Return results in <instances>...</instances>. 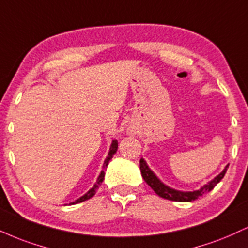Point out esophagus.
I'll use <instances>...</instances> for the list:
<instances>
[{
	"label": "esophagus",
	"mask_w": 248,
	"mask_h": 248,
	"mask_svg": "<svg viewBox=\"0 0 248 248\" xmlns=\"http://www.w3.org/2000/svg\"><path fill=\"white\" fill-rule=\"evenodd\" d=\"M129 134H130V132H129Z\"/></svg>",
	"instance_id": "1"
}]
</instances>
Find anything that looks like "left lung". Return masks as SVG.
<instances>
[{
  "instance_id": "1",
  "label": "left lung",
  "mask_w": 248,
  "mask_h": 248,
  "mask_svg": "<svg viewBox=\"0 0 248 248\" xmlns=\"http://www.w3.org/2000/svg\"><path fill=\"white\" fill-rule=\"evenodd\" d=\"M228 168H229V164L225 166L224 170H223L218 175H216V177H215L213 180H210L208 184L203 185L201 188L193 190V192H183V190H178L166 186V185L164 184L163 181H160L159 178L155 174L153 170H150L147 162H145L143 158H141V160H140V169H141L142 177L144 179L145 183H147L149 186L154 189V192L156 193L158 196H160V198L170 200V201H178V202H192L194 200L200 198V196L204 195V194L210 192V190L213 189L223 178H224Z\"/></svg>"
}]
</instances>
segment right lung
Here are the masks:
<instances>
[{
    "mask_svg": "<svg viewBox=\"0 0 248 248\" xmlns=\"http://www.w3.org/2000/svg\"><path fill=\"white\" fill-rule=\"evenodd\" d=\"M116 150H118V141H116V140H113L112 143H111V147H109V151H108V154H107V157H106L105 162H104L103 169H106V168H107V165H108L109 160L112 159L113 156H114V154L116 153ZM104 177H105V172H104V170H101V172H100L99 177H98L97 181H95V184L93 185V187H92L91 189H89L88 192H86V193L84 194V195H83V196H80L79 199L75 200V201H74V202H70L69 204H76V203H80V202H83V201H86V200L91 199L92 196H93L94 194H95V190H97L98 188H99V186H100V185H101V183H103V180H104Z\"/></svg>",
    "mask_w": 248,
    "mask_h": 248,
    "instance_id": "right-lung-1",
    "label": "right lung"
}]
</instances>
